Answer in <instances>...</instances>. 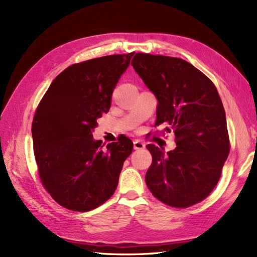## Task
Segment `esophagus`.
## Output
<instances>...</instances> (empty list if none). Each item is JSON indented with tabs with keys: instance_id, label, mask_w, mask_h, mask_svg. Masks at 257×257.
I'll return each mask as SVG.
<instances>
[{
	"instance_id": "34e87169",
	"label": "esophagus",
	"mask_w": 257,
	"mask_h": 257,
	"mask_svg": "<svg viewBox=\"0 0 257 257\" xmlns=\"http://www.w3.org/2000/svg\"><path fill=\"white\" fill-rule=\"evenodd\" d=\"M145 147H146L145 143H143L141 140H135L134 141V148L136 150H141V149H144Z\"/></svg>"
}]
</instances>
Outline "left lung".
<instances>
[{"label":"left lung","mask_w":257,"mask_h":257,"mask_svg":"<svg viewBox=\"0 0 257 257\" xmlns=\"http://www.w3.org/2000/svg\"><path fill=\"white\" fill-rule=\"evenodd\" d=\"M133 67L158 99L156 125L176 136L177 148L165 154L147 145L152 163L146 183L169 206L199 203L215 188L230 154L224 107L210 78L187 61L137 53Z\"/></svg>","instance_id":"1"}]
</instances>
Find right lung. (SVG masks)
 Here are the masks:
<instances>
[{"label":"right lung","mask_w":257,"mask_h":257,"mask_svg":"<svg viewBox=\"0 0 257 257\" xmlns=\"http://www.w3.org/2000/svg\"><path fill=\"white\" fill-rule=\"evenodd\" d=\"M134 53L70 65L48 87L32 122L34 156L43 187L59 205L87 212L110 199L134 144L92 139L97 119L110 108L112 91Z\"/></svg>","instance_id":"obj_1"}]
</instances>
